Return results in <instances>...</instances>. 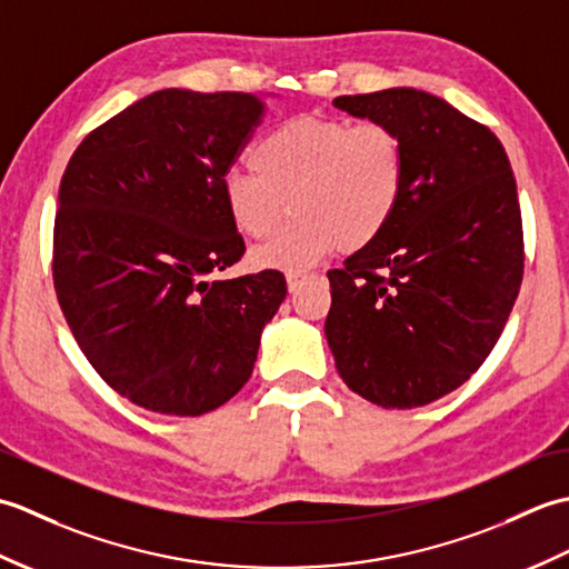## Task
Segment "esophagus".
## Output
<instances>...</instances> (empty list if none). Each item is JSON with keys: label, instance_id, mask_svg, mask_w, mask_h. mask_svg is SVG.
I'll return each mask as SVG.
<instances>
[{"label": "esophagus", "instance_id": "obj_1", "mask_svg": "<svg viewBox=\"0 0 569 569\" xmlns=\"http://www.w3.org/2000/svg\"><path fill=\"white\" fill-rule=\"evenodd\" d=\"M303 278H306V273H300V271H288V273H286V283H288V291H296V288H298V283H300V281H303Z\"/></svg>", "mask_w": 569, "mask_h": 569}]
</instances>
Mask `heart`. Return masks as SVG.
<instances>
[{"instance_id":"1","label":"heart","mask_w":569,"mask_h":569,"mask_svg":"<svg viewBox=\"0 0 569 569\" xmlns=\"http://www.w3.org/2000/svg\"><path fill=\"white\" fill-rule=\"evenodd\" d=\"M253 171L222 180L229 220L244 237L273 232L291 200L293 220L251 251L257 269L298 271L335 247L359 251L377 241L401 208L406 149L381 122L296 117L251 149Z\"/></svg>"}]
</instances>
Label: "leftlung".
<instances>
[{"label":"left lung","instance_id":"left-lung-1","mask_svg":"<svg viewBox=\"0 0 569 569\" xmlns=\"http://www.w3.org/2000/svg\"><path fill=\"white\" fill-rule=\"evenodd\" d=\"M332 104L398 131L406 190L386 232L328 271L325 337L355 393L381 408L426 406L485 365L521 288L509 156L485 124L416 88Z\"/></svg>","mask_w":569,"mask_h":569}]
</instances>
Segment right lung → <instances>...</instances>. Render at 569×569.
<instances>
[{
  "label": "right lung",
  "mask_w": 569,
  "mask_h": 569,
  "mask_svg": "<svg viewBox=\"0 0 569 569\" xmlns=\"http://www.w3.org/2000/svg\"><path fill=\"white\" fill-rule=\"evenodd\" d=\"M271 98L151 92L90 131L60 180L58 303L94 371L153 413L227 403L288 293L273 269L208 278L244 253L222 180Z\"/></svg>",
  "instance_id": "right-lung-1"
}]
</instances>
